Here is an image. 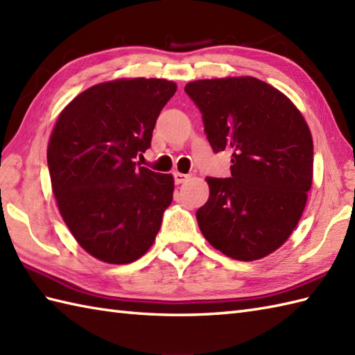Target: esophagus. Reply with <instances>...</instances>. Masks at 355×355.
<instances>
[{
  "instance_id": "1",
  "label": "esophagus",
  "mask_w": 355,
  "mask_h": 355,
  "mask_svg": "<svg viewBox=\"0 0 355 355\" xmlns=\"http://www.w3.org/2000/svg\"><path fill=\"white\" fill-rule=\"evenodd\" d=\"M186 178H187L186 173H182V172H173V180H175V183H177V184H182V183H184V182H186Z\"/></svg>"
}]
</instances>
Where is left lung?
Returning a JSON list of instances; mask_svg holds the SVG:
<instances>
[{
	"label": "left lung",
	"mask_w": 355,
	"mask_h": 355,
	"mask_svg": "<svg viewBox=\"0 0 355 355\" xmlns=\"http://www.w3.org/2000/svg\"><path fill=\"white\" fill-rule=\"evenodd\" d=\"M202 114L215 153L230 150L232 175L207 177L197 210L205 238L238 261L281 247L296 227L313 183V137L279 89L252 76L202 79L184 87Z\"/></svg>",
	"instance_id": "8db88e82"
}]
</instances>
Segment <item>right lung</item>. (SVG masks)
Wrapping results in <instances>:
<instances>
[{
  "mask_svg": "<svg viewBox=\"0 0 355 355\" xmlns=\"http://www.w3.org/2000/svg\"><path fill=\"white\" fill-rule=\"evenodd\" d=\"M175 92L164 79L103 82L56 120L47 149L53 193L71 235L96 259L130 263L154 244L173 177L135 158L150 148L157 117Z\"/></svg>",
  "mask_w": 355,
  "mask_h": 355,
  "instance_id": "obj_1",
  "label": "right lung"
}]
</instances>
